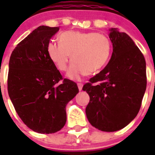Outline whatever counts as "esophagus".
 <instances>
[{
  "instance_id": "1",
  "label": "esophagus",
  "mask_w": 155,
  "mask_h": 155,
  "mask_svg": "<svg viewBox=\"0 0 155 155\" xmlns=\"http://www.w3.org/2000/svg\"><path fill=\"white\" fill-rule=\"evenodd\" d=\"M78 89L80 90V91H81L82 87H83V84H82V83H78Z\"/></svg>"
}]
</instances>
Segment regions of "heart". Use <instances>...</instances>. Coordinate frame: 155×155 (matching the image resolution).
<instances>
[{
    "label": "heart",
    "instance_id": "b5f03b06",
    "mask_svg": "<svg viewBox=\"0 0 155 155\" xmlns=\"http://www.w3.org/2000/svg\"><path fill=\"white\" fill-rule=\"evenodd\" d=\"M60 43L51 41L46 47L48 56L60 71H65L70 58L73 61L68 76L78 80L84 74H91L107 64L112 53L108 36L94 31H67L59 36Z\"/></svg>",
    "mask_w": 155,
    "mask_h": 155
}]
</instances>
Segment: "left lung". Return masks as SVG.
<instances>
[{
  "label": "left lung",
  "mask_w": 155,
  "mask_h": 155,
  "mask_svg": "<svg viewBox=\"0 0 155 155\" xmlns=\"http://www.w3.org/2000/svg\"><path fill=\"white\" fill-rule=\"evenodd\" d=\"M113 54L102 71L82 90L89 94L85 109L90 124L105 132L120 130L137 116L147 87L146 62L130 37L111 28Z\"/></svg>",
  "instance_id": "left-lung-1"
}]
</instances>
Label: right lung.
Masks as SVG:
<instances>
[{
    "label": "right lung",
    "mask_w": 155,
    "mask_h": 155,
    "mask_svg": "<svg viewBox=\"0 0 155 155\" xmlns=\"http://www.w3.org/2000/svg\"><path fill=\"white\" fill-rule=\"evenodd\" d=\"M58 30L35 28L17 45L9 61V97L23 123L39 134L61 130L67 121L66 105L79 91L75 82L63 78L48 56L47 45Z\"/></svg>",
    "instance_id": "add662e5"
}]
</instances>
